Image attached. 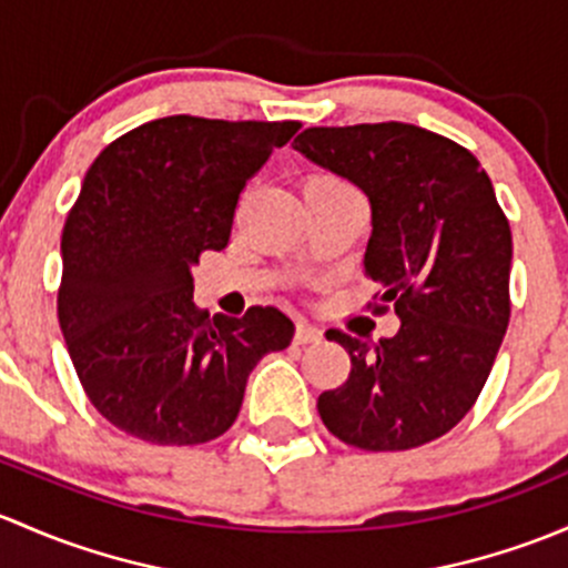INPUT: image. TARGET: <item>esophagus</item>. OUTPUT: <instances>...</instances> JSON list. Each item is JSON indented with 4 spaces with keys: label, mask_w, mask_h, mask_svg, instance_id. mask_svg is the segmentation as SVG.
<instances>
[{
    "label": "esophagus",
    "mask_w": 568,
    "mask_h": 568,
    "mask_svg": "<svg viewBox=\"0 0 568 568\" xmlns=\"http://www.w3.org/2000/svg\"><path fill=\"white\" fill-rule=\"evenodd\" d=\"M323 342V331L317 325L297 323L295 327V344H320Z\"/></svg>",
    "instance_id": "1"
}]
</instances>
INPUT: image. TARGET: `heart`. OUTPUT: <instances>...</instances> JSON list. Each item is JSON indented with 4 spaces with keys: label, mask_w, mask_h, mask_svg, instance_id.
I'll list each match as a JSON object with an SVG mask.
<instances>
[{
    "label": "heart",
    "mask_w": 568,
    "mask_h": 568,
    "mask_svg": "<svg viewBox=\"0 0 568 568\" xmlns=\"http://www.w3.org/2000/svg\"><path fill=\"white\" fill-rule=\"evenodd\" d=\"M306 183H314V185H333V183H338L336 178H327V174H317V178H308Z\"/></svg>",
    "instance_id": "heart-1"
}]
</instances>
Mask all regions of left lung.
I'll return each mask as SVG.
<instances>
[{"instance_id":"left-lung-1","label":"left lung","mask_w":568,"mask_h":568,"mask_svg":"<svg viewBox=\"0 0 568 568\" xmlns=\"http://www.w3.org/2000/svg\"><path fill=\"white\" fill-rule=\"evenodd\" d=\"M292 148L369 199L364 273L399 331L361 342L349 377L317 399L338 440L407 452L437 440L481 394L508 327L511 230L487 172L465 148L407 122L308 128Z\"/></svg>"}]
</instances>
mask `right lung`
Instances as JSON below:
<instances>
[{
    "label": "right lung",
    "instance_id": "obj_1",
    "mask_svg": "<svg viewBox=\"0 0 568 568\" xmlns=\"http://www.w3.org/2000/svg\"><path fill=\"white\" fill-rule=\"evenodd\" d=\"M297 122L163 116L111 142L62 230L60 327L95 410L155 446L235 424L245 383L295 325L273 306L199 312L194 267L230 243L237 196Z\"/></svg>",
    "mask_w": 568,
    "mask_h": 568
}]
</instances>
